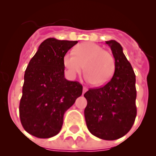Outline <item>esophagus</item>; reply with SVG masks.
I'll list each match as a JSON object with an SVG mask.
<instances>
[{"label":"esophagus","instance_id":"34e87169","mask_svg":"<svg viewBox=\"0 0 156 156\" xmlns=\"http://www.w3.org/2000/svg\"><path fill=\"white\" fill-rule=\"evenodd\" d=\"M87 91V88L86 87H83V94H84L85 92H86V91Z\"/></svg>","mask_w":156,"mask_h":156}]
</instances>
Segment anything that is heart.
<instances>
[{"label": "heart", "mask_w": 156, "mask_h": 156, "mask_svg": "<svg viewBox=\"0 0 156 156\" xmlns=\"http://www.w3.org/2000/svg\"><path fill=\"white\" fill-rule=\"evenodd\" d=\"M63 65L70 78H75L84 65L85 78L95 86H103L111 80L115 70L112 54L94 42H83L63 57Z\"/></svg>", "instance_id": "obj_1"}]
</instances>
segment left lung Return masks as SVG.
<instances>
[{"label":"left lung","mask_w":156,"mask_h":156,"mask_svg":"<svg viewBox=\"0 0 156 156\" xmlns=\"http://www.w3.org/2000/svg\"><path fill=\"white\" fill-rule=\"evenodd\" d=\"M112 50L115 70L108 83L84 94V117L92 135L106 140L119 139L133 126L136 116V76L131 64L115 40L106 41Z\"/></svg>","instance_id":"8db88e82"}]
</instances>
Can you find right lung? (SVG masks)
<instances>
[{"mask_svg":"<svg viewBox=\"0 0 156 156\" xmlns=\"http://www.w3.org/2000/svg\"><path fill=\"white\" fill-rule=\"evenodd\" d=\"M77 41L49 38L40 44L26 69L20 118L23 127L38 138L54 136L64 114L83 92L77 81L65 78L63 57Z\"/></svg>","mask_w":156,"mask_h":156,"instance_id":"obj_1","label":"right lung"}]
</instances>
